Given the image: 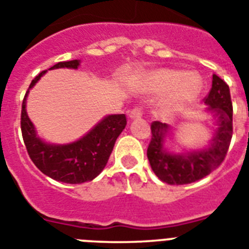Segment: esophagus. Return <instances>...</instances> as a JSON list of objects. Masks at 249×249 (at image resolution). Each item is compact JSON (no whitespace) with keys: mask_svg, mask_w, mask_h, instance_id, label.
Here are the masks:
<instances>
[{"mask_svg":"<svg viewBox=\"0 0 249 249\" xmlns=\"http://www.w3.org/2000/svg\"><path fill=\"white\" fill-rule=\"evenodd\" d=\"M142 113H143V112H142L141 107H135L133 109L129 110L128 116L129 118H140V117L142 116Z\"/></svg>","mask_w":249,"mask_h":249,"instance_id":"esophagus-1","label":"esophagus"}]
</instances>
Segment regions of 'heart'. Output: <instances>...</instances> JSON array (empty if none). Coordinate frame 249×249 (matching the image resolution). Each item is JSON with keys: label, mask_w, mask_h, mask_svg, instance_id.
I'll list each match as a JSON object with an SVG mask.
<instances>
[{"label": "heart", "mask_w": 249, "mask_h": 249, "mask_svg": "<svg viewBox=\"0 0 249 249\" xmlns=\"http://www.w3.org/2000/svg\"><path fill=\"white\" fill-rule=\"evenodd\" d=\"M148 88L162 92L171 88L163 103V109L174 112L197 97L201 89V79L196 73H185L178 69H159L148 74Z\"/></svg>", "instance_id": "1"}]
</instances>
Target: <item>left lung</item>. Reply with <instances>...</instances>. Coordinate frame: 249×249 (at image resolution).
<instances>
[{
  "label": "left lung",
  "mask_w": 249,
  "mask_h": 249,
  "mask_svg": "<svg viewBox=\"0 0 249 249\" xmlns=\"http://www.w3.org/2000/svg\"><path fill=\"white\" fill-rule=\"evenodd\" d=\"M207 110L218 118V129L208 148L188 154H171L163 147L170 127L159 121L151 123V141L147 157L154 173L161 181L170 185H184L209 175L223 162L233 135V107L229 87L222 78L213 74L209 94L204 98Z\"/></svg>",
  "instance_id": "8db88e82"
}]
</instances>
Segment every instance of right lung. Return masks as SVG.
<instances>
[{
    "instance_id": "add662e5",
    "label": "right lung",
    "mask_w": 249,
    "mask_h": 249,
    "mask_svg": "<svg viewBox=\"0 0 249 249\" xmlns=\"http://www.w3.org/2000/svg\"><path fill=\"white\" fill-rule=\"evenodd\" d=\"M79 60L60 61L49 70L58 68L78 69ZM46 70L36 75L27 89L21 109V132L30 159L46 176L67 184L90 181L102 173L107 165L117 137L127 124L124 114L104 117L86 136L67 145L46 143L36 135L35 127L26 112V97Z\"/></svg>"
}]
</instances>
